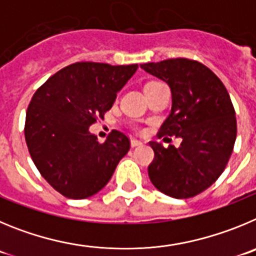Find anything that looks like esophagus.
<instances>
[{"instance_id": "obj_1", "label": "esophagus", "mask_w": 256, "mask_h": 256, "mask_svg": "<svg viewBox=\"0 0 256 256\" xmlns=\"http://www.w3.org/2000/svg\"><path fill=\"white\" fill-rule=\"evenodd\" d=\"M140 145H142V142H140V140H136V139L131 140V146H132V148H136V146H140Z\"/></svg>"}]
</instances>
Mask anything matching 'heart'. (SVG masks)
Masks as SVG:
<instances>
[{
    "instance_id": "obj_1",
    "label": "heart",
    "mask_w": 256,
    "mask_h": 256,
    "mask_svg": "<svg viewBox=\"0 0 256 256\" xmlns=\"http://www.w3.org/2000/svg\"><path fill=\"white\" fill-rule=\"evenodd\" d=\"M153 82H148V84H146V85H149V84H153ZM146 85H145V86H146Z\"/></svg>"
}]
</instances>
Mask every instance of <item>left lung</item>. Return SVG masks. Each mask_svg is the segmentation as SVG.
I'll return each mask as SVG.
<instances>
[{"mask_svg":"<svg viewBox=\"0 0 256 256\" xmlns=\"http://www.w3.org/2000/svg\"><path fill=\"white\" fill-rule=\"evenodd\" d=\"M140 68L171 86V114L158 138L182 139L180 148L149 142L154 150L149 178L168 196H195L217 181L234 150L237 124L228 92L210 68L195 60L170 58Z\"/></svg>","mask_w":256,"mask_h":256,"instance_id":"8db88e82","label":"left lung"}]
</instances>
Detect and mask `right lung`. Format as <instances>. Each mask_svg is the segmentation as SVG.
I'll return each instance as SVG.
<instances>
[{"mask_svg": "<svg viewBox=\"0 0 256 256\" xmlns=\"http://www.w3.org/2000/svg\"><path fill=\"white\" fill-rule=\"evenodd\" d=\"M136 68V64L75 62L52 75L32 96L25 142L38 171L64 196L85 199L96 194L130 149L126 134L112 130L100 142L89 126L104 118Z\"/></svg>", "mask_w": 256, "mask_h": 256, "instance_id": "right-lung-1", "label": "right lung"}]
</instances>
